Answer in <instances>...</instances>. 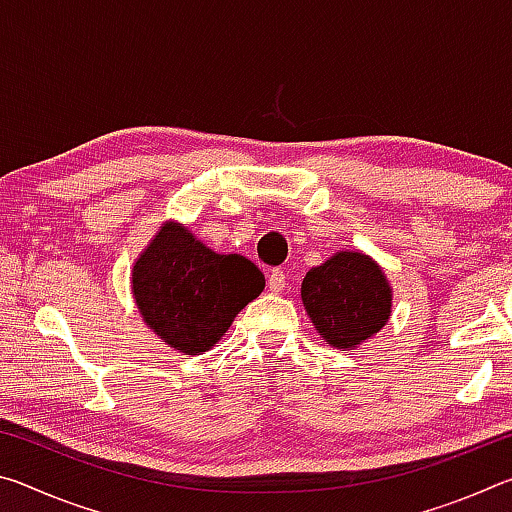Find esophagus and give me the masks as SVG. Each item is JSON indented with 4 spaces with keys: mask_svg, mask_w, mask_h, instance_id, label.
Wrapping results in <instances>:
<instances>
[{
    "mask_svg": "<svg viewBox=\"0 0 512 512\" xmlns=\"http://www.w3.org/2000/svg\"><path fill=\"white\" fill-rule=\"evenodd\" d=\"M284 287H287V275H284L282 268H273V271L268 273V291L282 293Z\"/></svg>",
    "mask_w": 512,
    "mask_h": 512,
    "instance_id": "obj_1",
    "label": "esophagus"
}]
</instances>
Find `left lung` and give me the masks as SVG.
Instances as JSON below:
<instances>
[{
    "label": "left lung",
    "instance_id": "8db88e82",
    "mask_svg": "<svg viewBox=\"0 0 512 512\" xmlns=\"http://www.w3.org/2000/svg\"><path fill=\"white\" fill-rule=\"evenodd\" d=\"M302 302L329 345L357 348L386 325L391 287L370 257L339 253L305 275Z\"/></svg>",
    "mask_w": 512,
    "mask_h": 512
}]
</instances>
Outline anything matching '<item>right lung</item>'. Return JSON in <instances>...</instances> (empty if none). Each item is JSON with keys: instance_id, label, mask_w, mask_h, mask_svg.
I'll list each match as a JSON object with an SVG mask.
<instances>
[{"instance_id": "1", "label": "right lung", "mask_w": 512, "mask_h": 512, "mask_svg": "<svg viewBox=\"0 0 512 512\" xmlns=\"http://www.w3.org/2000/svg\"><path fill=\"white\" fill-rule=\"evenodd\" d=\"M264 284L250 259L216 255L173 223L155 235L133 268L135 302L146 325L187 354L210 350Z\"/></svg>"}]
</instances>
